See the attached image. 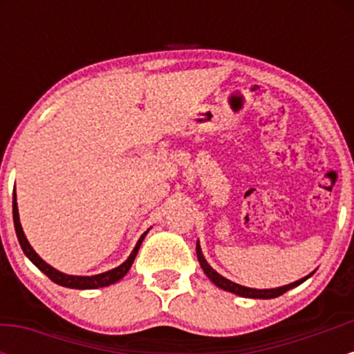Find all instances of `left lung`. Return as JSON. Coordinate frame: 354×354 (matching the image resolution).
<instances>
[{"label":"left lung","instance_id":"obj_1","mask_svg":"<svg viewBox=\"0 0 354 354\" xmlns=\"http://www.w3.org/2000/svg\"><path fill=\"white\" fill-rule=\"evenodd\" d=\"M196 256H198V261H200V265L203 268V271H205L206 276L216 284L218 288H221V290L225 291H230V293H234L238 296H243V298H258V299H270V298H278V296H281L283 293H286L288 290H291V288L298 286V284H301L303 281H306L310 276H313V273H310L308 276H304V278L298 279V281L291 283V284H284V286H279V288H271V290H254V288H246V286H241V284L238 283H233L230 281V279H226L225 276H221L216 271L213 270L208 265V261L205 259V256L201 253V246H200V241L196 243Z\"/></svg>","mask_w":354,"mask_h":354}]
</instances>
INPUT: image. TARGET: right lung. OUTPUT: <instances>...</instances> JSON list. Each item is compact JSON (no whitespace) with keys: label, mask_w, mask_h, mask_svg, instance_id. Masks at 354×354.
I'll return each instance as SVG.
<instances>
[{"label":"right lung","mask_w":354,"mask_h":354,"mask_svg":"<svg viewBox=\"0 0 354 354\" xmlns=\"http://www.w3.org/2000/svg\"><path fill=\"white\" fill-rule=\"evenodd\" d=\"M13 221H15L16 236H18V241H19V245H21L23 253L26 254L28 258H30V261L33 263V265L38 268V270H41L43 273L51 279V281H55L56 284H61V286H64V288H73V290H96V288H104V286H109V284L120 281V279L123 278L126 273H128L129 268H131L133 261H135V258L138 254V250H140V246H141V243H143L146 233L149 231V230L145 231V233L141 234V238L138 239L135 250L131 251V254H129V258L126 259L123 265L115 268V270L104 271V273L95 274V276H73V274L61 273V271L55 270V268L48 265L46 261H43V259L39 258L38 254H36V251L33 250V248H31L30 243H28V239L23 233L21 223H19V213H18V203H16V194H13Z\"/></svg>","instance_id":"add662e5"}]
</instances>
